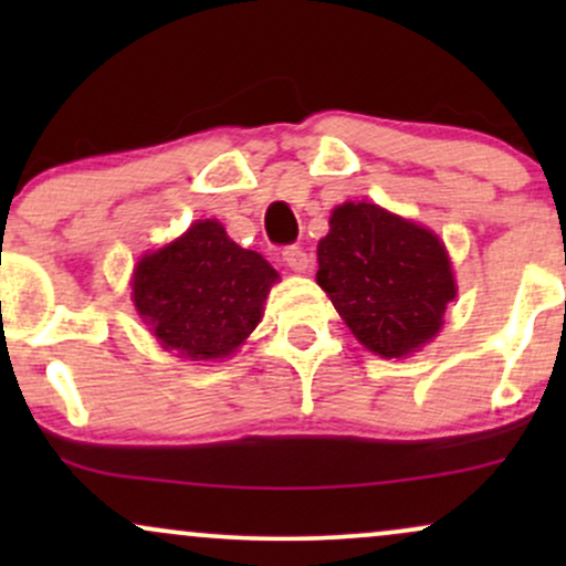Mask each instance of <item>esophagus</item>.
<instances>
[{
    "instance_id": "obj_1",
    "label": "esophagus",
    "mask_w": 566,
    "mask_h": 566,
    "mask_svg": "<svg viewBox=\"0 0 566 566\" xmlns=\"http://www.w3.org/2000/svg\"><path fill=\"white\" fill-rule=\"evenodd\" d=\"M282 258H284V263L290 265L292 271H295V274H305V271L311 269V258H308V252L305 250H301V247H284V252H282Z\"/></svg>"
}]
</instances>
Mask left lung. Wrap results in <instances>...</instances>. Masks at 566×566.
<instances>
[{
	"mask_svg": "<svg viewBox=\"0 0 566 566\" xmlns=\"http://www.w3.org/2000/svg\"><path fill=\"white\" fill-rule=\"evenodd\" d=\"M316 258V282L337 314L361 346L386 359L433 340L458 292L437 233L369 201L335 207Z\"/></svg>",
	"mask_w": 566,
	"mask_h": 566,
	"instance_id": "8db88e82",
	"label": "left lung"
}]
</instances>
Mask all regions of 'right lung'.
Returning <instances> with one entry per match:
<instances>
[{"label":"right lung","instance_id":"right-lung-1","mask_svg":"<svg viewBox=\"0 0 566 566\" xmlns=\"http://www.w3.org/2000/svg\"><path fill=\"white\" fill-rule=\"evenodd\" d=\"M279 274L258 252L231 242L218 220H197L184 237L143 255L133 301L165 350L180 359H226L263 316Z\"/></svg>","mask_w":566,"mask_h":566}]
</instances>
